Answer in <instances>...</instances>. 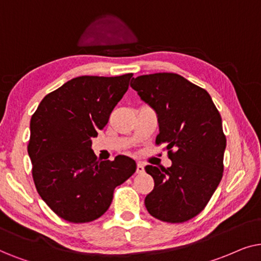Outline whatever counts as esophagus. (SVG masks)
<instances>
[{
	"instance_id": "esophagus-1",
	"label": "esophagus",
	"mask_w": 261,
	"mask_h": 261,
	"mask_svg": "<svg viewBox=\"0 0 261 261\" xmlns=\"http://www.w3.org/2000/svg\"><path fill=\"white\" fill-rule=\"evenodd\" d=\"M136 173H137V174H142V173H144V165L142 162H137Z\"/></svg>"
}]
</instances>
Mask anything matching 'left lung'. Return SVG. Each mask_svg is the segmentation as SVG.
Listing matches in <instances>:
<instances>
[{
  "instance_id": "left-lung-1",
  "label": "left lung",
  "mask_w": 261,
  "mask_h": 261,
  "mask_svg": "<svg viewBox=\"0 0 261 261\" xmlns=\"http://www.w3.org/2000/svg\"><path fill=\"white\" fill-rule=\"evenodd\" d=\"M130 86L158 114L156 144H167L172 160L168 168L145 167L155 182L145 207L160 221H189L206 206L223 175L227 140L220 112L205 89L173 72L138 76Z\"/></svg>"
}]
</instances>
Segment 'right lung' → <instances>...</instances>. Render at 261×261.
<instances>
[{
    "label": "right lung",
    "mask_w": 261,
    "mask_h": 261,
    "mask_svg": "<svg viewBox=\"0 0 261 261\" xmlns=\"http://www.w3.org/2000/svg\"><path fill=\"white\" fill-rule=\"evenodd\" d=\"M131 77L79 76L45 96L31 118L27 150L34 185L65 221L86 223L102 216L114 189L136 172L127 156L99 161L92 150V138L105 127Z\"/></svg>",
    "instance_id": "right-lung-1"
}]
</instances>
